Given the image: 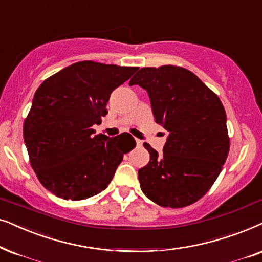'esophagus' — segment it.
I'll return each instance as SVG.
<instances>
[{"label": "esophagus", "instance_id": "esophagus-1", "mask_svg": "<svg viewBox=\"0 0 262 262\" xmlns=\"http://www.w3.org/2000/svg\"><path fill=\"white\" fill-rule=\"evenodd\" d=\"M136 144H137V147H142V144H143V142H142L141 139L136 138Z\"/></svg>", "mask_w": 262, "mask_h": 262}]
</instances>
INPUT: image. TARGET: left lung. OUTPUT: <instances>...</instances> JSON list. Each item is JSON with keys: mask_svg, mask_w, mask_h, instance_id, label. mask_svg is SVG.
<instances>
[{"mask_svg": "<svg viewBox=\"0 0 262 262\" xmlns=\"http://www.w3.org/2000/svg\"><path fill=\"white\" fill-rule=\"evenodd\" d=\"M147 90L155 121L168 131L159 154L148 143V165L138 171L141 189L162 207L182 208L210 189L230 150L226 113L219 97L189 70L144 67L131 78Z\"/></svg>", "mask_w": 262, "mask_h": 262, "instance_id": "obj_1", "label": "left lung"}]
</instances>
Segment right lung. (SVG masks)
Listing matches in <instances>:
<instances>
[{
	"instance_id": "right-lung-1",
	"label": "right lung",
	"mask_w": 262,
	"mask_h": 262,
	"mask_svg": "<svg viewBox=\"0 0 262 262\" xmlns=\"http://www.w3.org/2000/svg\"><path fill=\"white\" fill-rule=\"evenodd\" d=\"M137 70L80 61L37 89L24 121V141L40 184L57 198L78 201L97 195L135 148L130 134L110 138L91 127L108 113L112 91Z\"/></svg>"
}]
</instances>
